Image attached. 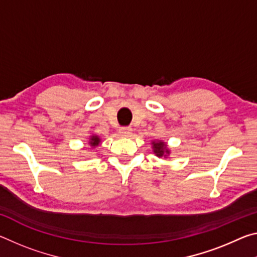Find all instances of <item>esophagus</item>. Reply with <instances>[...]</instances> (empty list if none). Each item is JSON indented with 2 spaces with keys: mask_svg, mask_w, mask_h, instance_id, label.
Here are the masks:
<instances>
[{
  "mask_svg": "<svg viewBox=\"0 0 257 257\" xmlns=\"http://www.w3.org/2000/svg\"><path fill=\"white\" fill-rule=\"evenodd\" d=\"M119 132H120V134H121V135H122V136H124V137H129L130 135H132L133 129L130 128V127H121V128L119 129Z\"/></svg>",
  "mask_w": 257,
  "mask_h": 257,
  "instance_id": "esophagus-1",
  "label": "esophagus"
}]
</instances>
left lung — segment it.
Returning <instances> with one entry per match:
<instances>
[{"label":"left lung","instance_id":"8db88e82","mask_svg":"<svg viewBox=\"0 0 257 257\" xmlns=\"http://www.w3.org/2000/svg\"><path fill=\"white\" fill-rule=\"evenodd\" d=\"M152 145H153L152 146V149H153L154 154L156 156H159V158H162V156L167 158V156L170 154V151L168 150L167 144L162 141H154L152 143Z\"/></svg>","mask_w":257,"mask_h":257}]
</instances>
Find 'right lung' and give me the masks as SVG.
Segmentation results:
<instances>
[{
  "instance_id": "1",
  "label": "right lung",
  "mask_w": 257,
  "mask_h": 257,
  "mask_svg": "<svg viewBox=\"0 0 257 257\" xmlns=\"http://www.w3.org/2000/svg\"><path fill=\"white\" fill-rule=\"evenodd\" d=\"M99 143H101V139H99V137L96 136V135H93V136H90L89 142H88V144H89L90 146H92V147H96V146H98Z\"/></svg>"
}]
</instances>
